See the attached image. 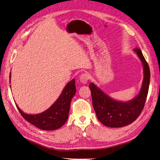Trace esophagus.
<instances>
[{"instance_id": "esophagus-1", "label": "esophagus", "mask_w": 160, "mask_h": 160, "mask_svg": "<svg viewBox=\"0 0 160 160\" xmlns=\"http://www.w3.org/2000/svg\"><path fill=\"white\" fill-rule=\"evenodd\" d=\"M89 78H90V76H89V73H87V72H85V73L81 75V76L79 77V80L82 83L85 84L88 83V81L89 79Z\"/></svg>"}]
</instances>
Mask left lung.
I'll use <instances>...</instances> for the list:
<instances>
[{"label":"left lung","mask_w":160,"mask_h":160,"mask_svg":"<svg viewBox=\"0 0 160 160\" xmlns=\"http://www.w3.org/2000/svg\"><path fill=\"white\" fill-rule=\"evenodd\" d=\"M133 51L142 62L143 79L139 93L133 99L126 102L116 101L105 94L93 83L89 85L97 118L107 127L122 128L133 123L141 114L146 103L150 81L149 67L142 51L136 48Z\"/></svg>","instance_id":"8db88e82"}]
</instances>
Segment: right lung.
<instances>
[{"label":"right lung","mask_w":160,"mask_h":160,"mask_svg":"<svg viewBox=\"0 0 160 160\" xmlns=\"http://www.w3.org/2000/svg\"><path fill=\"white\" fill-rule=\"evenodd\" d=\"M10 72V83H11ZM75 80L72 79L62 89L61 95L51 107L38 114H27L17 107L21 115L28 122L42 130H55L63 125L68 119L71 101L76 93Z\"/></svg>","instance_id":"obj_1"}]
</instances>
